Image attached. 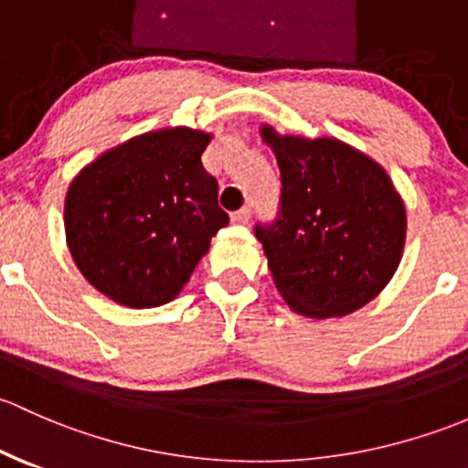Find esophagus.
I'll return each mask as SVG.
<instances>
[{
	"label": "esophagus",
	"instance_id": "obj_1",
	"mask_svg": "<svg viewBox=\"0 0 468 468\" xmlns=\"http://www.w3.org/2000/svg\"><path fill=\"white\" fill-rule=\"evenodd\" d=\"M232 220H234V223H248V220H250V207L248 205L240 207L236 214H232Z\"/></svg>",
	"mask_w": 468,
	"mask_h": 468
}]
</instances>
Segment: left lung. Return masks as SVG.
Here are the masks:
<instances>
[{
  "instance_id": "1",
  "label": "left lung",
  "mask_w": 468,
  "mask_h": 468,
  "mask_svg": "<svg viewBox=\"0 0 468 468\" xmlns=\"http://www.w3.org/2000/svg\"><path fill=\"white\" fill-rule=\"evenodd\" d=\"M282 171V211L257 228L279 295L313 320L345 317L397 272L408 216L383 166L335 137L259 128Z\"/></svg>"
}]
</instances>
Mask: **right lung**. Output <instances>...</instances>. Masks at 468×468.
Returning a JSON list of instances; mask_svg holds the SVG:
<instances>
[{
  "mask_svg": "<svg viewBox=\"0 0 468 468\" xmlns=\"http://www.w3.org/2000/svg\"><path fill=\"white\" fill-rule=\"evenodd\" d=\"M211 133L173 126L101 153L71 180L65 236L76 268L117 304L153 308L182 292L229 223L200 155Z\"/></svg>",
  "mask_w": 468,
  "mask_h": 468,
  "instance_id": "1",
  "label": "right lung"
}]
</instances>
